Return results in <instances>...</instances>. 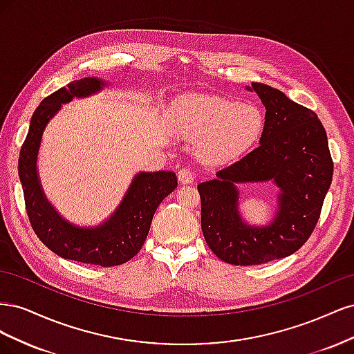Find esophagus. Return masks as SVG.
Listing matches in <instances>:
<instances>
[{"instance_id": "1", "label": "esophagus", "mask_w": 354, "mask_h": 354, "mask_svg": "<svg viewBox=\"0 0 354 354\" xmlns=\"http://www.w3.org/2000/svg\"><path fill=\"white\" fill-rule=\"evenodd\" d=\"M178 181L180 185H192L195 181V173L190 168H181L178 171Z\"/></svg>"}]
</instances>
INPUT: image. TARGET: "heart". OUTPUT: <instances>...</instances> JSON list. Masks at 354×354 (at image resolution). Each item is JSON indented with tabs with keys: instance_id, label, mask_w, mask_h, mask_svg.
Returning <instances> with one entry per match:
<instances>
[{
	"instance_id": "heart-1",
	"label": "heart",
	"mask_w": 354,
	"mask_h": 354,
	"mask_svg": "<svg viewBox=\"0 0 354 354\" xmlns=\"http://www.w3.org/2000/svg\"><path fill=\"white\" fill-rule=\"evenodd\" d=\"M183 131L203 137V152L214 160L229 162L246 153L264 133V113L259 106L217 95L189 94L173 108Z\"/></svg>"
}]
</instances>
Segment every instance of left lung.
Segmentation results:
<instances>
[{
    "instance_id": "left-lung-1",
    "label": "left lung",
    "mask_w": 354,
    "mask_h": 354,
    "mask_svg": "<svg viewBox=\"0 0 354 354\" xmlns=\"http://www.w3.org/2000/svg\"><path fill=\"white\" fill-rule=\"evenodd\" d=\"M266 108L260 146L198 185L201 226L211 251L236 266L264 264L298 251L310 238L329 190L334 164L317 115L270 85L252 82ZM272 180L280 190L274 220L246 223L239 211L242 183Z\"/></svg>"
}]
</instances>
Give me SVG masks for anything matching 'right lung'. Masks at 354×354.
<instances>
[{
    "mask_svg": "<svg viewBox=\"0 0 354 354\" xmlns=\"http://www.w3.org/2000/svg\"><path fill=\"white\" fill-rule=\"evenodd\" d=\"M108 82L87 77L69 82L39 103L30 118L26 140L19 155V178L24 187L32 229L48 250L62 259L102 267L120 266L142 250L159 203L177 187L174 171H140L127 189L118 208L99 226H77L63 218L41 186L38 152L46 127L75 97H88Z\"/></svg>",
    "mask_w": 354,
    "mask_h": 354,
    "instance_id": "add662e5",
    "label": "right lung"
}]
</instances>
